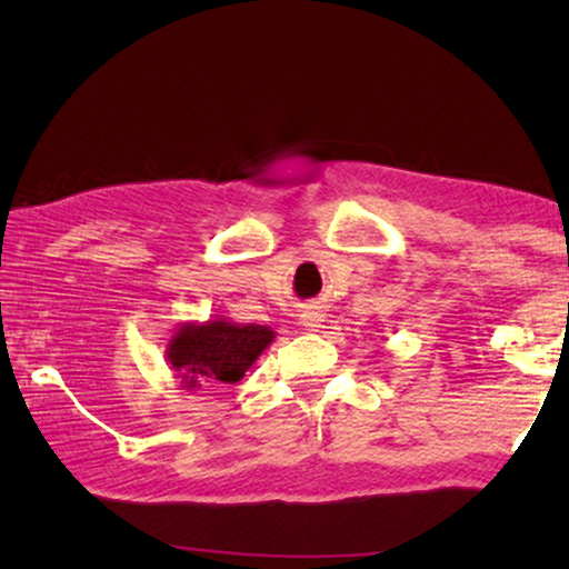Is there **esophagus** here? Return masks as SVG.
I'll return each mask as SVG.
<instances>
[{"mask_svg":"<svg viewBox=\"0 0 569 569\" xmlns=\"http://www.w3.org/2000/svg\"><path fill=\"white\" fill-rule=\"evenodd\" d=\"M321 316L319 313H306L303 316V326H306V331H319L321 329Z\"/></svg>","mask_w":569,"mask_h":569,"instance_id":"obj_1","label":"esophagus"}]
</instances>
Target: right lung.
Masks as SVG:
<instances>
[{"label":"right lung","mask_w":569,"mask_h":569,"mask_svg":"<svg viewBox=\"0 0 569 569\" xmlns=\"http://www.w3.org/2000/svg\"><path fill=\"white\" fill-rule=\"evenodd\" d=\"M273 339L276 331L258 323L190 321L180 323L170 336L166 359L182 389L208 391L223 383H238Z\"/></svg>","instance_id":"obj_1"}]
</instances>
